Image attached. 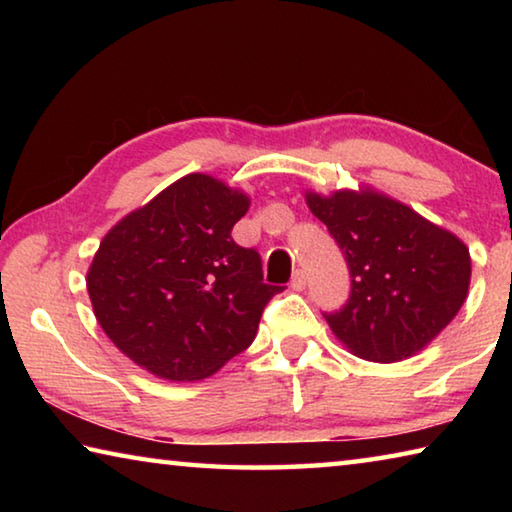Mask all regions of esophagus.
I'll use <instances>...</instances> for the list:
<instances>
[{"instance_id": "obj_1", "label": "esophagus", "mask_w": 512, "mask_h": 512, "mask_svg": "<svg viewBox=\"0 0 512 512\" xmlns=\"http://www.w3.org/2000/svg\"><path fill=\"white\" fill-rule=\"evenodd\" d=\"M305 287H307L305 271H296V275H293V280H291V289L293 291H302Z\"/></svg>"}]
</instances>
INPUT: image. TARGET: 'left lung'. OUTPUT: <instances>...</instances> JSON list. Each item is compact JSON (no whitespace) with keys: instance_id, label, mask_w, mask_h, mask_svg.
Masks as SVG:
<instances>
[{"instance_id":"left-lung-1","label":"left lung","mask_w":512,"mask_h":512,"mask_svg":"<svg viewBox=\"0 0 512 512\" xmlns=\"http://www.w3.org/2000/svg\"><path fill=\"white\" fill-rule=\"evenodd\" d=\"M305 198L343 250L352 277L343 309L325 314L336 339L375 363L427 348L467 298L472 259L463 241L368 187Z\"/></svg>"}]
</instances>
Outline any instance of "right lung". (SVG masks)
<instances>
[{
	"instance_id": "add662e5",
	"label": "right lung",
	"mask_w": 512,
	"mask_h": 512,
	"mask_svg": "<svg viewBox=\"0 0 512 512\" xmlns=\"http://www.w3.org/2000/svg\"><path fill=\"white\" fill-rule=\"evenodd\" d=\"M248 207L239 189L189 173L103 237L88 271L94 316L151 375L205 379L253 343L282 287L264 284L257 250L230 237Z\"/></svg>"
}]
</instances>
